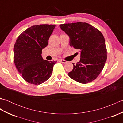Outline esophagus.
Returning a JSON list of instances; mask_svg holds the SVG:
<instances>
[{
    "label": "esophagus",
    "instance_id": "34e87169",
    "mask_svg": "<svg viewBox=\"0 0 123 123\" xmlns=\"http://www.w3.org/2000/svg\"><path fill=\"white\" fill-rule=\"evenodd\" d=\"M60 61H61V62H62V63H64V64H66V63H68V61H66V60H64L61 59V60H60Z\"/></svg>",
    "mask_w": 123,
    "mask_h": 123
}]
</instances>
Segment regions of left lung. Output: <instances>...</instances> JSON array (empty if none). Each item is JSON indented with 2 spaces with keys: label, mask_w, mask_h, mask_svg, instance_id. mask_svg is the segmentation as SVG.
Instances as JSON below:
<instances>
[{
  "label": "left lung",
  "mask_w": 123,
  "mask_h": 123,
  "mask_svg": "<svg viewBox=\"0 0 123 123\" xmlns=\"http://www.w3.org/2000/svg\"><path fill=\"white\" fill-rule=\"evenodd\" d=\"M70 37V45L79 49L80 61L68 73L69 76L81 83L95 80L105 66L107 49L102 33L92 25L85 22L60 25Z\"/></svg>",
  "instance_id": "1"
}]
</instances>
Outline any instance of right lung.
I'll list each match as a JSON object with an SVG mask.
<instances>
[{
	"label": "right lung",
	"mask_w": 123,
	"mask_h": 123,
	"mask_svg": "<svg viewBox=\"0 0 123 123\" xmlns=\"http://www.w3.org/2000/svg\"><path fill=\"white\" fill-rule=\"evenodd\" d=\"M55 25L42 24L28 28L18 36L14 48L16 67L26 81L35 85L48 80L52 74L56 61L43 60L42 50L48 45V40Z\"/></svg>",
	"instance_id": "right-lung-1"
}]
</instances>
